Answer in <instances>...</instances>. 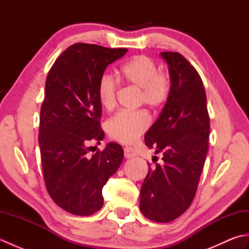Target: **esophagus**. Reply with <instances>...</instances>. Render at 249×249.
<instances>
[{
    "label": "esophagus",
    "instance_id": "1",
    "mask_svg": "<svg viewBox=\"0 0 249 249\" xmlns=\"http://www.w3.org/2000/svg\"><path fill=\"white\" fill-rule=\"evenodd\" d=\"M124 156H125V158H131V157L137 156V153H136L135 149H133V147L126 146V147H124Z\"/></svg>",
    "mask_w": 249,
    "mask_h": 249
}]
</instances>
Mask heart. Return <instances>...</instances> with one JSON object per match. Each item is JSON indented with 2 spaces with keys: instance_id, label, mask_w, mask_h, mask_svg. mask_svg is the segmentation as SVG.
I'll return each instance as SVG.
<instances>
[{
  "instance_id": "heart-1",
  "label": "heart",
  "mask_w": 249,
  "mask_h": 249,
  "mask_svg": "<svg viewBox=\"0 0 249 249\" xmlns=\"http://www.w3.org/2000/svg\"><path fill=\"white\" fill-rule=\"evenodd\" d=\"M123 82L140 89L139 104H145L153 110L162 108L170 96L171 78L166 71H158L156 62L145 54L135 55L119 68ZM98 99L102 107L112 110L116 105L118 83L113 77L104 75L98 82ZM151 119L145 110L120 111L106 123L111 139L130 144L149 128Z\"/></svg>"
}]
</instances>
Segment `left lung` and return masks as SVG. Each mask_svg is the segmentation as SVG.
Masks as SVG:
<instances>
[{"label":"left lung","mask_w":249,"mask_h":249,"mask_svg":"<svg viewBox=\"0 0 249 249\" xmlns=\"http://www.w3.org/2000/svg\"><path fill=\"white\" fill-rule=\"evenodd\" d=\"M160 55L169 65L171 92L144 141L156 154L162 153L163 163L149 168L140 190V211L150 220L169 223L189 208L197 192L209 149L210 116L196 68L178 52Z\"/></svg>","instance_id":"left-lung-1"}]
</instances>
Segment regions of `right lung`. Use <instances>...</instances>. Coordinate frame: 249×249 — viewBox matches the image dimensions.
Segmentation results:
<instances>
[{"label":"right lung","mask_w":249,"mask_h":249,"mask_svg":"<svg viewBox=\"0 0 249 249\" xmlns=\"http://www.w3.org/2000/svg\"><path fill=\"white\" fill-rule=\"evenodd\" d=\"M126 52L73 44L55 60L46 79L38 135L44 179L52 200L73 215L89 216L103 208V187L123 161L118 143L111 142L93 155L89 152L105 136L98 82L106 67Z\"/></svg>","instance_id":"1"}]
</instances>
